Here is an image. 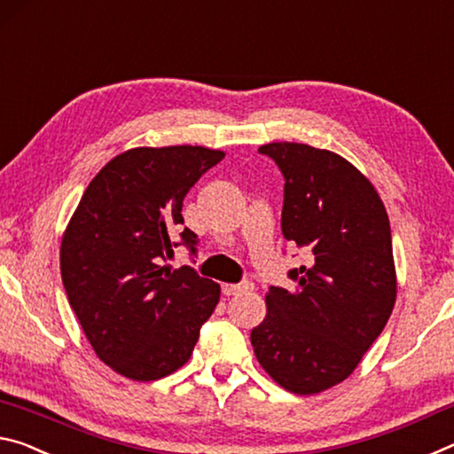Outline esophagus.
<instances>
[{
    "label": "esophagus",
    "instance_id": "obj_1",
    "mask_svg": "<svg viewBox=\"0 0 454 454\" xmlns=\"http://www.w3.org/2000/svg\"><path fill=\"white\" fill-rule=\"evenodd\" d=\"M254 284L251 281H241V284H223V294L225 295H237L245 292H254Z\"/></svg>",
    "mask_w": 454,
    "mask_h": 454
}]
</instances>
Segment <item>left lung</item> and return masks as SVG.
<instances>
[{"label":"left lung","instance_id":"obj_1","mask_svg":"<svg viewBox=\"0 0 454 454\" xmlns=\"http://www.w3.org/2000/svg\"><path fill=\"white\" fill-rule=\"evenodd\" d=\"M259 153L286 178L281 231L308 249V263L287 273L295 289L270 287L251 344L279 386L317 395L354 372L395 308L390 221L372 183L340 154L300 143Z\"/></svg>","mask_w":454,"mask_h":454}]
</instances>
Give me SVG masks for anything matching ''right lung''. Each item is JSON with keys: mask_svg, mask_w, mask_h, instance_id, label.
<instances>
[{"mask_svg": "<svg viewBox=\"0 0 454 454\" xmlns=\"http://www.w3.org/2000/svg\"><path fill=\"white\" fill-rule=\"evenodd\" d=\"M225 153L205 146H140L92 178L66 227L59 271L68 301L98 358L130 380L173 374L191 358L221 287L189 265L162 262L176 245L197 254L183 199Z\"/></svg>", "mask_w": 454, "mask_h": 454, "instance_id": "add662e5", "label": "right lung"}]
</instances>
